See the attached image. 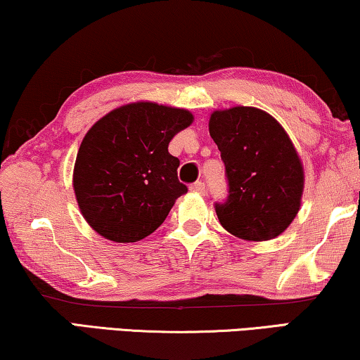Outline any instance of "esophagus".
Masks as SVG:
<instances>
[{
  "label": "esophagus",
  "instance_id": "1",
  "mask_svg": "<svg viewBox=\"0 0 360 360\" xmlns=\"http://www.w3.org/2000/svg\"><path fill=\"white\" fill-rule=\"evenodd\" d=\"M190 190L193 191V193L205 195V184H203V181H195V184L190 185Z\"/></svg>",
  "mask_w": 360,
  "mask_h": 360
}]
</instances>
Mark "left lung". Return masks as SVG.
Returning <instances> with one entry per match:
<instances>
[{"label":"left lung","instance_id":"left-lung-1","mask_svg":"<svg viewBox=\"0 0 360 360\" xmlns=\"http://www.w3.org/2000/svg\"><path fill=\"white\" fill-rule=\"evenodd\" d=\"M210 136L228 176V200L214 210L223 228L245 240L277 238L302 205L304 174L280 122L259 108L213 111Z\"/></svg>","mask_w":360,"mask_h":360}]
</instances>
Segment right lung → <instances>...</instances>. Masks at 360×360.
<instances>
[{
	"instance_id": "obj_1",
	"label": "right lung",
	"mask_w": 360,
	"mask_h": 360,
	"mask_svg": "<svg viewBox=\"0 0 360 360\" xmlns=\"http://www.w3.org/2000/svg\"><path fill=\"white\" fill-rule=\"evenodd\" d=\"M193 122L180 108L137 101L108 112L78 149L73 190L86 223L115 243H136L164 223L188 188L169 152L176 132Z\"/></svg>"
}]
</instances>
